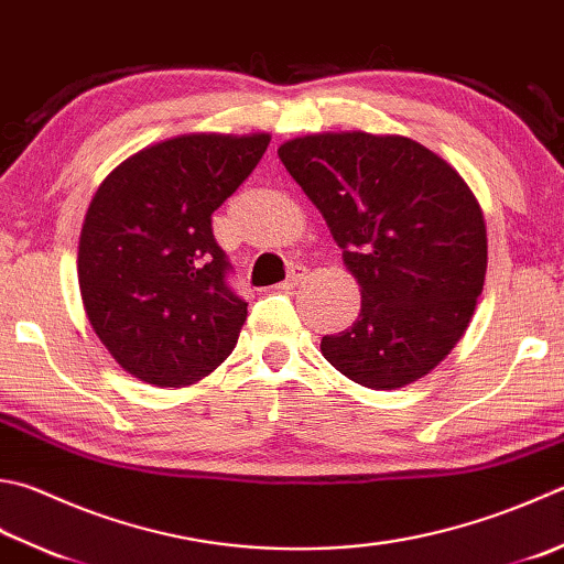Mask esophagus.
<instances>
[{"mask_svg": "<svg viewBox=\"0 0 564 564\" xmlns=\"http://www.w3.org/2000/svg\"><path fill=\"white\" fill-rule=\"evenodd\" d=\"M304 278H306V268H304V264H294L292 272H290V278H286L284 282H280L278 290H292V286L300 284Z\"/></svg>", "mask_w": 564, "mask_h": 564, "instance_id": "34e87169", "label": "esophagus"}]
</instances>
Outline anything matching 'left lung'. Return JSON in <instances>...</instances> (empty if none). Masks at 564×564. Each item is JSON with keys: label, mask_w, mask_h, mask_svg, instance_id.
Instances as JSON below:
<instances>
[{"label": "left lung", "mask_w": 564, "mask_h": 564, "mask_svg": "<svg viewBox=\"0 0 564 564\" xmlns=\"http://www.w3.org/2000/svg\"><path fill=\"white\" fill-rule=\"evenodd\" d=\"M322 210L364 304L324 336L338 373L373 390L422 378L459 341L486 278V226L464 178L408 137L326 132L278 150Z\"/></svg>", "instance_id": "1"}]
</instances>
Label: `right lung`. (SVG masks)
<instances>
[{
	"instance_id": "right-lung-1",
	"label": "right lung",
	"mask_w": 564,
	"mask_h": 564,
	"mask_svg": "<svg viewBox=\"0 0 564 564\" xmlns=\"http://www.w3.org/2000/svg\"><path fill=\"white\" fill-rule=\"evenodd\" d=\"M270 134H184L127 159L83 223L85 312L127 373L178 388L236 348L248 302L214 236V210L252 174Z\"/></svg>"
}]
</instances>
